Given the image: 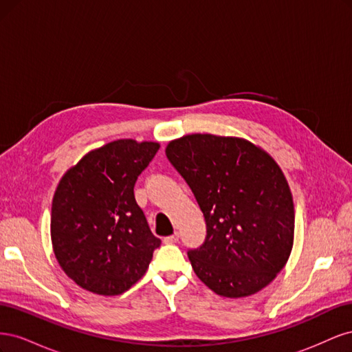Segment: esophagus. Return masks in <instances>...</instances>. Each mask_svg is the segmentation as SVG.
Masks as SVG:
<instances>
[{
    "mask_svg": "<svg viewBox=\"0 0 352 352\" xmlns=\"http://www.w3.org/2000/svg\"><path fill=\"white\" fill-rule=\"evenodd\" d=\"M177 241H179V233H177V232H175L173 235L166 236V238L163 239V242H164V243H176Z\"/></svg>",
    "mask_w": 352,
    "mask_h": 352,
    "instance_id": "34e87169",
    "label": "esophagus"
}]
</instances>
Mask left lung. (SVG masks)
<instances>
[{
	"mask_svg": "<svg viewBox=\"0 0 352 352\" xmlns=\"http://www.w3.org/2000/svg\"><path fill=\"white\" fill-rule=\"evenodd\" d=\"M166 155L198 201L206 242L188 257L211 291L243 298L285 267L294 247L289 185L274 158L243 138L211 133L170 141Z\"/></svg>",
	"mask_w": 352,
	"mask_h": 352,
	"instance_id": "obj_1",
	"label": "left lung"
}]
</instances>
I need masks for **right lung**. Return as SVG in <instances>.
<instances>
[{
  "label": "right lung",
  "mask_w": 352,
  "mask_h": 352,
  "mask_svg": "<svg viewBox=\"0 0 352 352\" xmlns=\"http://www.w3.org/2000/svg\"><path fill=\"white\" fill-rule=\"evenodd\" d=\"M160 144L117 140L85 154L52 198L51 242L69 278L97 295H120L145 274L160 247L133 186Z\"/></svg>",
  "instance_id": "add662e5"
}]
</instances>
